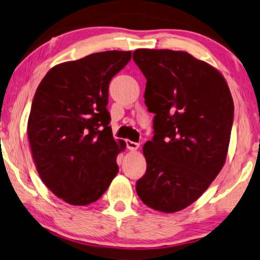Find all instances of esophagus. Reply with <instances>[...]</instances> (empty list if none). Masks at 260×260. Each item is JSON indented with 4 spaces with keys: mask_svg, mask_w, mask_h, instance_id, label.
<instances>
[{
    "mask_svg": "<svg viewBox=\"0 0 260 260\" xmlns=\"http://www.w3.org/2000/svg\"><path fill=\"white\" fill-rule=\"evenodd\" d=\"M126 145H127V148H128L129 150H138V148L140 147L139 143L134 142V141H126Z\"/></svg>",
    "mask_w": 260,
    "mask_h": 260,
    "instance_id": "1",
    "label": "esophagus"
}]
</instances>
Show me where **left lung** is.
<instances>
[{"label":"left lung","instance_id":"1","mask_svg":"<svg viewBox=\"0 0 260 260\" xmlns=\"http://www.w3.org/2000/svg\"><path fill=\"white\" fill-rule=\"evenodd\" d=\"M133 60L147 78L145 103L154 138L143 146L147 171L137 183L142 203L175 213L208 188L228 152L234 102L224 77L183 51L139 48Z\"/></svg>","mask_w":260,"mask_h":260}]
</instances>
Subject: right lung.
I'll list each match as a JSON object with an SVG mask.
<instances>
[{"label":"right lung","instance_id":"obj_1","mask_svg":"<svg viewBox=\"0 0 260 260\" xmlns=\"http://www.w3.org/2000/svg\"><path fill=\"white\" fill-rule=\"evenodd\" d=\"M132 52L106 51L56 64L37 89L27 121L32 158L43 183L73 206L100 199L126 148L109 126V84Z\"/></svg>","mask_w":260,"mask_h":260}]
</instances>
